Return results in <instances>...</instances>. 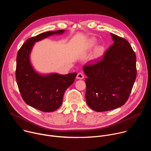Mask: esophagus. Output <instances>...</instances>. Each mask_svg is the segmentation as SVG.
Instances as JSON below:
<instances>
[{"label":"esophagus","instance_id":"1","mask_svg":"<svg viewBox=\"0 0 151 151\" xmlns=\"http://www.w3.org/2000/svg\"><path fill=\"white\" fill-rule=\"evenodd\" d=\"M83 78H84V76H83V73H82L81 72L78 73L76 76V78L79 79H83Z\"/></svg>","mask_w":151,"mask_h":151}]
</instances>
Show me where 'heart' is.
Returning <instances> with one entry per match:
<instances>
[{
  "mask_svg": "<svg viewBox=\"0 0 151 151\" xmlns=\"http://www.w3.org/2000/svg\"><path fill=\"white\" fill-rule=\"evenodd\" d=\"M96 41L94 40H92L89 45V47L90 48H93L94 47H95L96 45ZM104 53V48L102 47H98L96 50H95L94 54V56L95 58H97V57H101Z\"/></svg>",
  "mask_w": 151,
  "mask_h": 151,
  "instance_id": "b5f03b06",
  "label": "heart"
}]
</instances>
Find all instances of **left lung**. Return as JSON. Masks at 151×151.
<instances>
[{"label":"left lung","mask_w":151,"mask_h":151,"mask_svg":"<svg viewBox=\"0 0 151 151\" xmlns=\"http://www.w3.org/2000/svg\"><path fill=\"white\" fill-rule=\"evenodd\" d=\"M114 44L103 57L85 64L83 70L87 104L96 112L113 110L124 105L132 90L137 75L136 56L129 42L111 33Z\"/></svg>","instance_id":"8db88e82"}]
</instances>
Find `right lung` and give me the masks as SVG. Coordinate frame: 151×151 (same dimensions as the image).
Listing matches in <instances>:
<instances>
[{"label":"right lung","instance_id":"1","mask_svg":"<svg viewBox=\"0 0 151 151\" xmlns=\"http://www.w3.org/2000/svg\"><path fill=\"white\" fill-rule=\"evenodd\" d=\"M64 32L50 31L30 37L17 53L15 75L21 97L28 105L42 112H53L61 105L64 92L73 83L77 73L40 75L32 66L30 54L36 42Z\"/></svg>","mask_w":151,"mask_h":151}]
</instances>
